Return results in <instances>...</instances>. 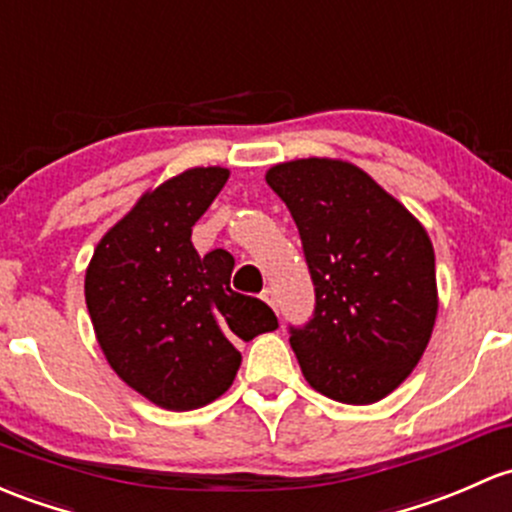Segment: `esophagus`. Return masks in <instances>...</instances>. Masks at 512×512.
Here are the masks:
<instances>
[{"instance_id":"obj_1","label":"esophagus","mask_w":512,"mask_h":512,"mask_svg":"<svg viewBox=\"0 0 512 512\" xmlns=\"http://www.w3.org/2000/svg\"><path fill=\"white\" fill-rule=\"evenodd\" d=\"M260 297H262V301H267V304H270L272 309H277V294H274V289H270V287L262 289Z\"/></svg>"}]
</instances>
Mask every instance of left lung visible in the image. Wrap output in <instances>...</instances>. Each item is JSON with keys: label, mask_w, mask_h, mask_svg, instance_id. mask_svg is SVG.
<instances>
[{"label": "left lung", "mask_w": 512, "mask_h": 512, "mask_svg": "<svg viewBox=\"0 0 512 512\" xmlns=\"http://www.w3.org/2000/svg\"><path fill=\"white\" fill-rule=\"evenodd\" d=\"M267 184L297 223L314 282V314L289 326L301 373L346 405L383 400L419 363L437 319L427 230L348 161H287Z\"/></svg>", "instance_id": "8db88e82"}]
</instances>
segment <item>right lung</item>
Listing matches in <instances>:
<instances>
[{"mask_svg": "<svg viewBox=\"0 0 512 512\" xmlns=\"http://www.w3.org/2000/svg\"><path fill=\"white\" fill-rule=\"evenodd\" d=\"M228 169L198 166L144 193L95 247L85 304L107 363L164 410H198L233 385L238 341L277 328L265 301L230 289V252L198 255L196 220Z\"/></svg>", "mask_w": 512, "mask_h": 512, "instance_id": "1", "label": "right lung"}]
</instances>
